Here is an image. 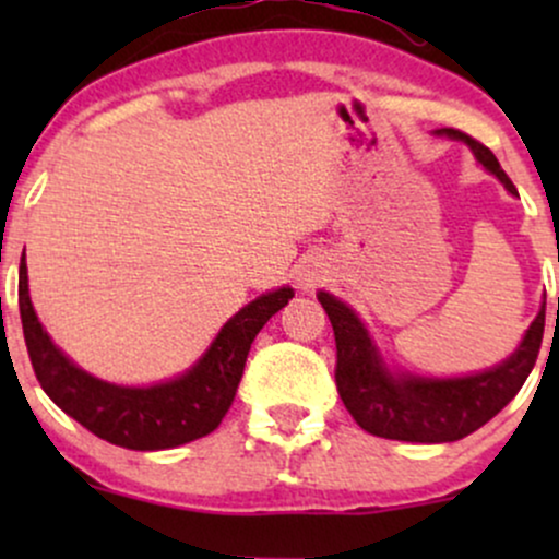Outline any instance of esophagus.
I'll return each instance as SVG.
<instances>
[{"label": "esophagus", "instance_id": "1", "mask_svg": "<svg viewBox=\"0 0 559 559\" xmlns=\"http://www.w3.org/2000/svg\"><path fill=\"white\" fill-rule=\"evenodd\" d=\"M297 281H299L301 288H312L320 281V271H318V267H305V271L299 273Z\"/></svg>", "mask_w": 559, "mask_h": 559}]
</instances>
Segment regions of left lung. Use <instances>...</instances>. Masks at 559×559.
<instances>
[{
    "instance_id": "obj_1",
    "label": "left lung",
    "mask_w": 559,
    "mask_h": 559,
    "mask_svg": "<svg viewBox=\"0 0 559 559\" xmlns=\"http://www.w3.org/2000/svg\"><path fill=\"white\" fill-rule=\"evenodd\" d=\"M433 133L471 146L478 163L497 176L512 197H518V189L499 168L489 146L454 128H439ZM318 301L323 305L336 336V389L344 407L368 433L415 444L465 439L467 433L489 423L521 391L536 365L547 307L544 299L523 342L507 360L480 373L439 378L389 368L360 316L346 301L329 292H318Z\"/></svg>"
}]
</instances>
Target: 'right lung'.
I'll return each instance as SVG.
<instances>
[{"mask_svg":"<svg viewBox=\"0 0 559 559\" xmlns=\"http://www.w3.org/2000/svg\"><path fill=\"white\" fill-rule=\"evenodd\" d=\"M292 297L294 288L281 286L243 305L186 373L152 386H120L86 373L49 338L31 305L25 262L17 284L25 346L49 400L94 436L136 452L173 449L213 433L234 402L254 336Z\"/></svg>","mask_w":559,"mask_h":559,"instance_id":"1","label":"right lung"}]
</instances>
